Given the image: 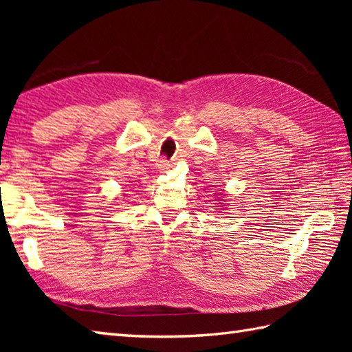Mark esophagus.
I'll return each mask as SVG.
<instances>
[{"label": "esophagus", "instance_id": "obj_1", "mask_svg": "<svg viewBox=\"0 0 352 352\" xmlns=\"http://www.w3.org/2000/svg\"><path fill=\"white\" fill-rule=\"evenodd\" d=\"M169 168H170V162L166 160V159H160V162H159V169H160V170H166V169H169Z\"/></svg>", "mask_w": 352, "mask_h": 352}]
</instances>
